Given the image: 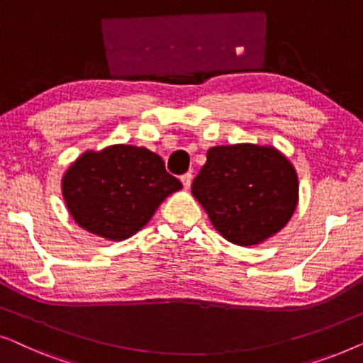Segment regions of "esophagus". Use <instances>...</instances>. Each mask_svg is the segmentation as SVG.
<instances>
[{"mask_svg":"<svg viewBox=\"0 0 363 363\" xmlns=\"http://www.w3.org/2000/svg\"><path fill=\"white\" fill-rule=\"evenodd\" d=\"M180 180H182V183H183V186L190 188L191 180H193V175H191V173H185V175H182Z\"/></svg>","mask_w":363,"mask_h":363,"instance_id":"34e87169","label":"esophagus"}]
</instances>
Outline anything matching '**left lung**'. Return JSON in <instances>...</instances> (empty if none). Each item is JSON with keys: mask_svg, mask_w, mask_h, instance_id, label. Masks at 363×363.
<instances>
[{"mask_svg": "<svg viewBox=\"0 0 363 363\" xmlns=\"http://www.w3.org/2000/svg\"><path fill=\"white\" fill-rule=\"evenodd\" d=\"M210 221L238 246L259 245L291 220L299 185L291 162L272 147H213L191 185Z\"/></svg>", "mask_w": 363, "mask_h": 363, "instance_id": "8db88e82", "label": "left lung"}]
</instances>
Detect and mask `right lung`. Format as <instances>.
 I'll list each match as a JSON object with an SVG mask.
<instances>
[{"mask_svg":"<svg viewBox=\"0 0 363 363\" xmlns=\"http://www.w3.org/2000/svg\"><path fill=\"white\" fill-rule=\"evenodd\" d=\"M180 188L157 153L133 145L86 152L62 178L64 201L77 225L111 241L140 231Z\"/></svg>","mask_w":363,"mask_h":363,"instance_id":"add662e5","label":"right lung"}]
</instances>
